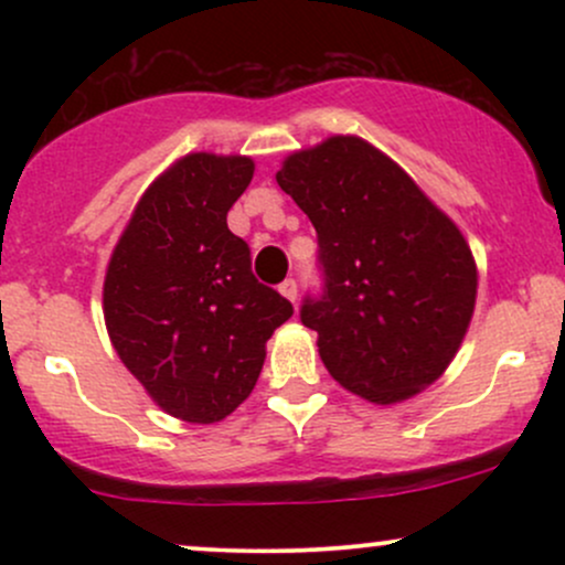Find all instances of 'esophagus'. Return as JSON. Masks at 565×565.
I'll return each mask as SVG.
<instances>
[{
    "mask_svg": "<svg viewBox=\"0 0 565 565\" xmlns=\"http://www.w3.org/2000/svg\"><path fill=\"white\" fill-rule=\"evenodd\" d=\"M278 291H281V295L287 297L289 302H295L297 300V281H295V278H287V281L278 284Z\"/></svg>",
    "mask_w": 565,
    "mask_h": 565,
    "instance_id": "obj_1",
    "label": "esophagus"
}]
</instances>
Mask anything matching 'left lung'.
<instances>
[{
  "label": "left lung",
  "mask_w": 565,
  "mask_h": 565,
  "mask_svg": "<svg viewBox=\"0 0 565 565\" xmlns=\"http://www.w3.org/2000/svg\"><path fill=\"white\" fill-rule=\"evenodd\" d=\"M278 185L319 238L321 295L300 321L342 387L395 404L436 382L462 345L478 274L457 225L366 140L291 153Z\"/></svg>",
  "instance_id": "obj_1"
}]
</instances>
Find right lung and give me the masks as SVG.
I'll return each mask as SVG.
<instances>
[{
    "instance_id": "right-lung-1",
    "label": "right lung",
    "mask_w": 565,
    "mask_h": 565,
    "mask_svg": "<svg viewBox=\"0 0 565 565\" xmlns=\"http://www.w3.org/2000/svg\"><path fill=\"white\" fill-rule=\"evenodd\" d=\"M252 174L246 157L188 153L142 193L108 263L103 313L116 353L185 423L228 417L260 377L265 342L295 313L228 231Z\"/></svg>"
}]
</instances>
